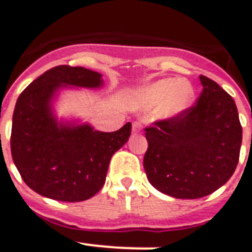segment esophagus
<instances>
[{"label":"esophagus","instance_id":"esophagus-1","mask_svg":"<svg viewBox=\"0 0 252 252\" xmlns=\"http://www.w3.org/2000/svg\"><path fill=\"white\" fill-rule=\"evenodd\" d=\"M142 130V126L138 122H134L132 124V132L133 133H140Z\"/></svg>","mask_w":252,"mask_h":252}]
</instances>
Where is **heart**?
<instances>
[{
  "instance_id": "b5f03b06",
  "label": "heart",
  "mask_w": 252,
  "mask_h": 252,
  "mask_svg": "<svg viewBox=\"0 0 252 252\" xmlns=\"http://www.w3.org/2000/svg\"><path fill=\"white\" fill-rule=\"evenodd\" d=\"M194 98V88L185 80L161 79L133 92L129 103L144 112L158 108L160 119H173L193 106Z\"/></svg>"
}]
</instances>
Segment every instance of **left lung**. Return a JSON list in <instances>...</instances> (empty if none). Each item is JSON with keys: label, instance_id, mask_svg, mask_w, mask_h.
I'll return each instance as SVG.
<instances>
[{"label": "left lung", "instance_id": "obj_1", "mask_svg": "<svg viewBox=\"0 0 252 252\" xmlns=\"http://www.w3.org/2000/svg\"><path fill=\"white\" fill-rule=\"evenodd\" d=\"M197 105L146 128L144 158L155 189L179 199H197L226 184L238 164L242 126L237 106L214 80L199 76Z\"/></svg>", "mask_w": 252, "mask_h": 252}]
</instances>
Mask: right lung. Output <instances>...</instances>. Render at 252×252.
Returning a JSON list of instances; mask_svg holds the SVG:
<instances>
[{"label":"right lung","mask_w":252,"mask_h":252,"mask_svg":"<svg viewBox=\"0 0 252 252\" xmlns=\"http://www.w3.org/2000/svg\"><path fill=\"white\" fill-rule=\"evenodd\" d=\"M102 87L99 72L57 66L32 81L18 98L11 155L24 183L42 197L81 202L95 195L105 184L111 157L129 138L130 123L116 132H101L79 118L57 115L61 92Z\"/></svg>","instance_id":"add662e5"}]
</instances>
